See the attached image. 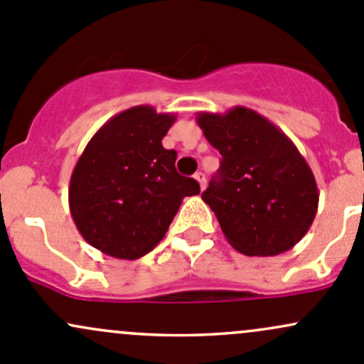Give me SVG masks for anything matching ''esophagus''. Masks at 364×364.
<instances>
[{
	"instance_id": "1",
	"label": "esophagus",
	"mask_w": 364,
	"mask_h": 364,
	"mask_svg": "<svg viewBox=\"0 0 364 364\" xmlns=\"http://www.w3.org/2000/svg\"><path fill=\"white\" fill-rule=\"evenodd\" d=\"M194 178H196V181L199 182V187H201V189H205V186H206V177H205V173H203V171H198V173L194 175Z\"/></svg>"
}]
</instances>
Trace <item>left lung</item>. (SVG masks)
<instances>
[{
    "mask_svg": "<svg viewBox=\"0 0 364 364\" xmlns=\"http://www.w3.org/2000/svg\"><path fill=\"white\" fill-rule=\"evenodd\" d=\"M206 140L222 154L201 194L225 240L248 257L293 248L311 228L319 193L311 166L274 123L236 105L225 114L198 112Z\"/></svg>",
    "mask_w": 364,
    "mask_h": 364,
    "instance_id": "left-lung-1",
    "label": "left lung"
}]
</instances>
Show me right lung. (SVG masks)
<instances>
[{"label":"right lung","mask_w":364,"mask_h":364,"mask_svg":"<svg viewBox=\"0 0 364 364\" xmlns=\"http://www.w3.org/2000/svg\"><path fill=\"white\" fill-rule=\"evenodd\" d=\"M175 114L135 105L92 136L69 183L71 217L83 240L109 257L136 260L165 237L194 178L175 170L177 152L161 140Z\"/></svg>","instance_id":"right-lung-1"}]
</instances>
